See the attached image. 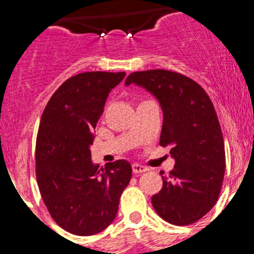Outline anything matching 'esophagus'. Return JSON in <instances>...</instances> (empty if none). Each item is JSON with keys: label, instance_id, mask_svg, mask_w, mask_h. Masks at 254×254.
Wrapping results in <instances>:
<instances>
[{"label": "esophagus", "instance_id": "1", "mask_svg": "<svg viewBox=\"0 0 254 254\" xmlns=\"http://www.w3.org/2000/svg\"><path fill=\"white\" fill-rule=\"evenodd\" d=\"M132 172H133L134 174H140V173L147 172V168L142 167L140 164H132Z\"/></svg>", "mask_w": 254, "mask_h": 254}]
</instances>
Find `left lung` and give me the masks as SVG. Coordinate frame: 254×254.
<instances>
[{
	"label": "left lung",
	"instance_id": "8db88e82",
	"mask_svg": "<svg viewBox=\"0 0 254 254\" xmlns=\"http://www.w3.org/2000/svg\"><path fill=\"white\" fill-rule=\"evenodd\" d=\"M145 87L163 109L161 146L170 147L176 165L151 197L159 216L173 225H190L205 216L219 198L225 173V147L211 99L192 78L168 69L132 72L126 85ZM163 174V172H160Z\"/></svg>",
	"mask_w": 254,
	"mask_h": 254
}]
</instances>
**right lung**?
<instances>
[{
    "label": "right lung",
    "instance_id": "right-lung-1",
    "mask_svg": "<svg viewBox=\"0 0 254 254\" xmlns=\"http://www.w3.org/2000/svg\"><path fill=\"white\" fill-rule=\"evenodd\" d=\"M126 72H82L52 95L40 120L35 173L52 219L71 234L94 235L113 223L132 177L126 160L94 165V129L113 87Z\"/></svg>",
    "mask_w": 254,
    "mask_h": 254
}]
</instances>
